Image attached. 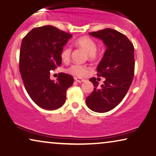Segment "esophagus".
Here are the masks:
<instances>
[{
  "instance_id": "esophagus-1",
  "label": "esophagus",
  "mask_w": 156,
  "mask_h": 156,
  "mask_svg": "<svg viewBox=\"0 0 156 156\" xmlns=\"http://www.w3.org/2000/svg\"><path fill=\"white\" fill-rule=\"evenodd\" d=\"M74 79H75V80L76 81V82H78V83H80L83 82V81H85V80H83V79H82V78H74Z\"/></svg>"
}]
</instances>
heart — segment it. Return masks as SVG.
Segmentation results:
<instances>
[{"label": "heart", "mask_w": 156, "mask_h": 156, "mask_svg": "<svg viewBox=\"0 0 156 156\" xmlns=\"http://www.w3.org/2000/svg\"><path fill=\"white\" fill-rule=\"evenodd\" d=\"M74 45L76 47L82 48L88 54V57L90 59H94L96 57V51L97 45L96 42L93 39L87 36H83L79 38L75 42ZM71 55V48L66 46L63 48L61 52V58L64 62L69 61ZM67 71L72 75L78 76V77H85L88 73V68L83 65L75 64L71 66L67 69Z\"/></svg>", "instance_id": "b5f03b06"}]
</instances>
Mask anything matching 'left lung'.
I'll return each instance as SVG.
<instances>
[{
  "label": "left lung",
  "mask_w": 156,
  "mask_h": 156,
  "mask_svg": "<svg viewBox=\"0 0 156 156\" xmlns=\"http://www.w3.org/2000/svg\"><path fill=\"white\" fill-rule=\"evenodd\" d=\"M89 34L103 41L106 47L97 69V76L106 80L98 87L96 78L90 79L94 88L86 98V104L93 111L105 113L122 101L132 84L134 72V46L127 36L112 29Z\"/></svg>",
  "instance_id": "left-lung-1"
}]
</instances>
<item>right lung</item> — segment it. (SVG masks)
Listing matches in <instances>:
<instances>
[{
    "label": "right lung",
    "instance_id": "right-lung-1",
    "mask_svg": "<svg viewBox=\"0 0 156 156\" xmlns=\"http://www.w3.org/2000/svg\"><path fill=\"white\" fill-rule=\"evenodd\" d=\"M72 35L52 26L34 28L24 37L20 54V71L25 89L35 104L55 110L66 101V93L73 78L59 73L50 80V71L62 64L61 52Z\"/></svg>",
    "mask_w": 156,
    "mask_h": 156
}]
</instances>
